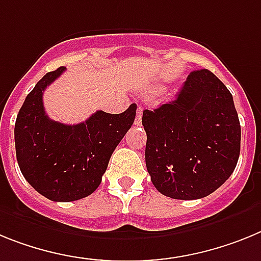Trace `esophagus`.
Instances as JSON below:
<instances>
[{
	"label": "esophagus",
	"instance_id": "obj_1",
	"mask_svg": "<svg viewBox=\"0 0 261 261\" xmlns=\"http://www.w3.org/2000/svg\"><path fill=\"white\" fill-rule=\"evenodd\" d=\"M142 114H143V108L139 106L137 112V118H135V122H134L135 126H140V123H142Z\"/></svg>",
	"mask_w": 261,
	"mask_h": 261
}]
</instances>
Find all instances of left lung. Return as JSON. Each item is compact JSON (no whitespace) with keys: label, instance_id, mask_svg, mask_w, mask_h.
<instances>
[{"label":"left lung","instance_id":"1","mask_svg":"<svg viewBox=\"0 0 261 261\" xmlns=\"http://www.w3.org/2000/svg\"><path fill=\"white\" fill-rule=\"evenodd\" d=\"M142 124L147 171L164 196H209L237 167L240 123L234 99L209 69L190 72L176 99L144 110Z\"/></svg>","mask_w":261,"mask_h":261}]
</instances>
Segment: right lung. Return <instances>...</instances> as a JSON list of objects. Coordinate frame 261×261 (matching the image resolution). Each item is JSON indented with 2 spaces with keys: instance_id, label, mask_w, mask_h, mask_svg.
Instances as JSON below:
<instances>
[{
  "instance_id": "right-lung-1",
  "label": "right lung",
  "mask_w": 261,
  "mask_h": 261,
  "mask_svg": "<svg viewBox=\"0 0 261 261\" xmlns=\"http://www.w3.org/2000/svg\"><path fill=\"white\" fill-rule=\"evenodd\" d=\"M65 67L48 72L27 94L17 115L15 152L23 177L56 202L88 197L98 188L110 156L133 126L137 105L121 114L98 110L85 122L64 124L44 112L43 92Z\"/></svg>"
}]
</instances>
